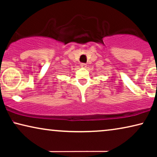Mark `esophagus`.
<instances>
[{
	"label": "esophagus",
	"instance_id": "obj_1",
	"mask_svg": "<svg viewBox=\"0 0 157 157\" xmlns=\"http://www.w3.org/2000/svg\"><path fill=\"white\" fill-rule=\"evenodd\" d=\"M81 66L82 68H85V67H86V63H81Z\"/></svg>",
	"mask_w": 157,
	"mask_h": 157
}]
</instances>
